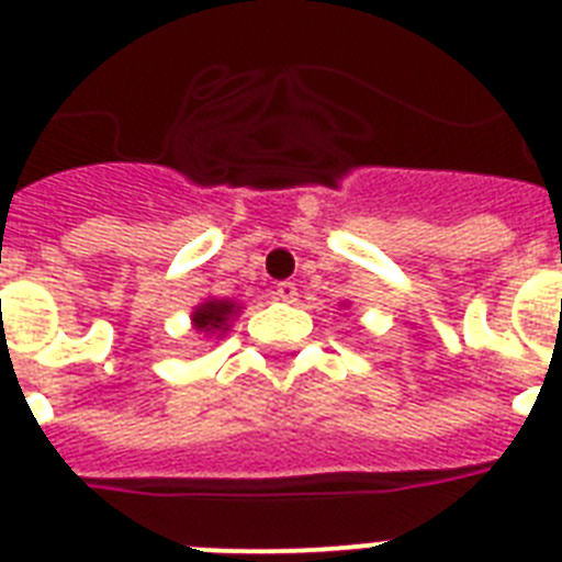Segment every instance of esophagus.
I'll list each match as a JSON object with an SVG mask.
<instances>
[{
  "mask_svg": "<svg viewBox=\"0 0 562 562\" xmlns=\"http://www.w3.org/2000/svg\"><path fill=\"white\" fill-rule=\"evenodd\" d=\"M276 297H278V301H284V304H295L297 286L292 284V281H281V284L276 286Z\"/></svg>",
  "mask_w": 562,
  "mask_h": 562,
  "instance_id": "1",
  "label": "esophagus"
}]
</instances>
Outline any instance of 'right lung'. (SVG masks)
Wrapping results in <instances>:
<instances>
[{"label": "right lung", "instance_id": "1", "mask_svg": "<svg viewBox=\"0 0 562 562\" xmlns=\"http://www.w3.org/2000/svg\"><path fill=\"white\" fill-rule=\"evenodd\" d=\"M233 315H238L236 301L207 297V301H202V304L193 310L191 321L196 335H222V331H227V324H231Z\"/></svg>", "mask_w": 562, "mask_h": 562}]
</instances>
